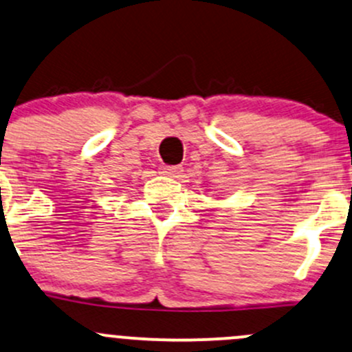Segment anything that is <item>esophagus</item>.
I'll use <instances>...</instances> for the list:
<instances>
[{
  "mask_svg": "<svg viewBox=\"0 0 352 352\" xmlns=\"http://www.w3.org/2000/svg\"><path fill=\"white\" fill-rule=\"evenodd\" d=\"M160 172L167 177H180V173L184 172V168L177 167V165H162Z\"/></svg>",
  "mask_w": 352,
  "mask_h": 352,
  "instance_id": "obj_1",
  "label": "esophagus"
}]
</instances>
